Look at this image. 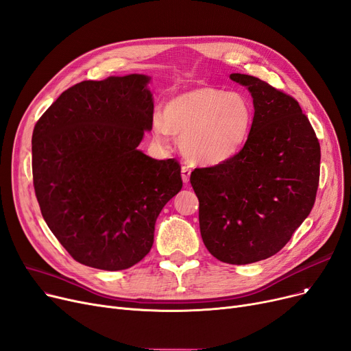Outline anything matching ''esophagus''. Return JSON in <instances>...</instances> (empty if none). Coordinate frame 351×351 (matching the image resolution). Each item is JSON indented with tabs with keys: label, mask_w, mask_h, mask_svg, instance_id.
Masks as SVG:
<instances>
[{
	"label": "esophagus",
	"mask_w": 351,
	"mask_h": 351,
	"mask_svg": "<svg viewBox=\"0 0 351 351\" xmlns=\"http://www.w3.org/2000/svg\"><path fill=\"white\" fill-rule=\"evenodd\" d=\"M180 173H182V180H184V184H188L189 178H191V169L188 166H182L180 167Z\"/></svg>",
	"instance_id": "obj_1"
}]
</instances>
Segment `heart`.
Segmentation results:
<instances>
[{
  "instance_id": "b5f03b06",
  "label": "heart",
  "mask_w": 351,
  "mask_h": 351,
  "mask_svg": "<svg viewBox=\"0 0 351 351\" xmlns=\"http://www.w3.org/2000/svg\"><path fill=\"white\" fill-rule=\"evenodd\" d=\"M254 104L242 91L197 86L166 101L152 117V134L162 145L179 136V146L191 162L215 166L231 160L248 141Z\"/></svg>"
}]
</instances>
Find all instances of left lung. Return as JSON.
I'll use <instances>...</instances> for the list:
<instances>
[{
  "label": "left lung",
  "mask_w": 351,
  "mask_h": 351,
  "mask_svg": "<svg viewBox=\"0 0 351 351\" xmlns=\"http://www.w3.org/2000/svg\"><path fill=\"white\" fill-rule=\"evenodd\" d=\"M254 101V125L239 154L196 167L199 228L217 260L245 265L281 251L315 202L319 143L298 101L267 82L234 73Z\"/></svg>",
  "instance_id": "1"
}]
</instances>
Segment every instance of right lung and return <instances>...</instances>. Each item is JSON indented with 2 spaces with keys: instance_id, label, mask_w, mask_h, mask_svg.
I'll list each match as a JSON object with an SVG mask.
<instances>
[{
  "instance_id": "right-lung-1",
  "label": "right lung",
  "mask_w": 351,
  "mask_h": 351,
  "mask_svg": "<svg viewBox=\"0 0 351 351\" xmlns=\"http://www.w3.org/2000/svg\"><path fill=\"white\" fill-rule=\"evenodd\" d=\"M145 74L87 80L63 91L33 132V182L41 215L75 261L133 267L154 245L162 208L182 189L175 159L138 149L152 129Z\"/></svg>"
}]
</instances>
